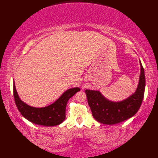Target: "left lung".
Segmentation results:
<instances>
[{"label": "left lung", "mask_w": 158, "mask_h": 158, "mask_svg": "<svg viewBox=\"0 0 158 158\" xmlns=\"http://www.w3.org/2000/svg\"><path fill=\"white\" fill-rule=\"evenodd\" d=\"M140 75L136 92L123 101H110L99 91L85 90L88 105L96 121L103 124L113 125L130 118L137 113L142 104L145 88V72L140 61Z\"/></svg>", "instance_id": "left-lung-1"}]
</instances>
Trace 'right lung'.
I'll use <instances>...</instances> for the list:
<instances>
[{"mask_svg": "<svg viewBox=\"0 0 158 158\" xmlns=\"http://www.w3.org/2000/svg\"><path fill=\"white\" fill-rule=\"evenodd\" d=\"M79 91H80L79 88L69 89L51 105L43 108H35L26 105L20 100L13 81V96L15 105L20 113L32 123L44 126H57L63 122L66 118L67 102Z\"/></svg>", "mask_w": 158, "mask_h": 158, "instance_id": "add662e5", "label": "right lung"}]
</instances>
